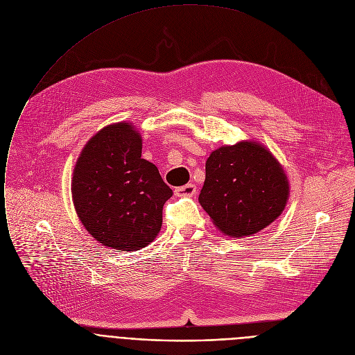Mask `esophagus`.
<instances>
[{"mask_svg": "<svg viewBox=\"0 0 355 355\" xmlns=\"http://www.w3.org/2000/svg\"><path fill=\"white\" fill-rule=\"evenodd\" d=\"M196 186L194 184H191V183H187V184H184V186H182V187H178L176 190H175V194L178 196V197H191V196H194L196 194Z\"/></svg>", "mask_w": 355, "mask_h": 355, "instance_id": "esophagus-1", "label": "esophagus"}]
</instances>
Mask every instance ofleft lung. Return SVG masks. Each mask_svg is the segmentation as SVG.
I'll use <instances>...</instances> for the list:
<instances>
[{
  "label": "left lung",
  "instance_id": "left-lung-1",
  "mask_svg": "<svg viewBox=\"0 0 355 355\" xmlns=\"http://www.w3.org/2000/svg\"><path fill=\"white\" fill-rule=\"evenodd\" d=\"M288 197L282 165L257 141L243 139L211 153L198 201L220 232L245 238L272 224Z\"/></svg>",
  "mask_w": 355,
  "mask_h": 355
}]
</instances>
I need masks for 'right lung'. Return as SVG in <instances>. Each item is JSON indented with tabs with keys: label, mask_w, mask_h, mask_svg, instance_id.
<instances>
[{
	"label": "right lung",
	"mask_w": 355,
	"mask_h": 355,
	"mask_svg": "<svg viewBox=\"0 0 355 355\" xmlns=\"http://www.w3.org/2000/svg\"><path fill=\"white\" fill-rule=\"evenodd\" d=\"M141 151L143 139L132 123H113L88 141L74 168L71 193L77 216L91 236L110 249L132 252L150 245L173 194Z\"/></svg>",
	"instance_id": "obj_1"
}]
</instances>
